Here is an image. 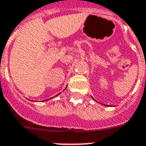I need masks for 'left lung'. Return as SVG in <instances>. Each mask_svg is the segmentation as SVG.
Wrapping results in <instances>:
<instances>
[{
  "instance_id": "obj_1",
  "label": "left lung",
  "mask_w": 146,
  "mask_h": 146,
  "mask_svg": "<svg viewBox=\"0 0 146 146\" xmlns=\"http://www.w3.org/2000/svg\"><path fill=\"white\" fill-rule=\"evenodd\" d=\"M92 99H93V100H94V98H92ZM105 106H106V105H105Z\"/></svg>"
}]
</instances>
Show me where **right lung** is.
<instances>
[{"instance_id": "obj_1", "label": "right lung", "mask_w": 146, "mask_h": 146, "mask_svg": "<svg viewBox=\"0 0 146 146\" xmlns=\"http://www.w3.org/2000/svg\"><path fill=\"white\" fill-rule=\"evenodd\" d=\"M66 88H67V87L65 88V89H66ZM65 89H64V90H65ZM61 94V93H59V94H56V95H55V97H57V96H58L59 94ZM52 98H49V99H47V100H43V101H47V100H51V99H52Z\"/></svg>"}]
</instances>
